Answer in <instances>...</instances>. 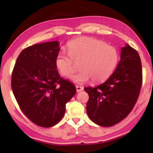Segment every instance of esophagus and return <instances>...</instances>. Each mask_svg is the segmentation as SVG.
I'll use <instances>...</instances> for the list:
<instances>
[{
    "label": "esophagus",
    "mask_w": 153,
    "mask_h": 153,
    "mask_svg": "<svg viewBox=\"0 0 153 153\" xmlns=\"http://www.w3.org/2000/svg\"><path fill=\"white\" fill-rule=\"evenodd\" d=\"M76 89L77 92H80L81 91H83V87L81 86H79V85H76Z\"/></svg>",
    "instance_id": "esophagus-1"
}]
</instances>
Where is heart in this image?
Listing matches in <instances>:
<instances>
[{
	"mask_svg": "<svg viewBox=\"0 0 153 153\" xmlns=\"http://www.w3.org/2000/svg\"><path fill=\"white\" fill-rule=\"evenodd\" d=\"M68 54L60 51L56 56L55 65L62 76L69 77L80 63L81 71L71 76L76 83L92 79L102 82L111 76L118 61V53L114 47L91 37H82L68 44Z\"/></svg>",
	"mask_w": 153,
	"mask_h": 153,
	"instance_id": "obj_1",
	"label": "heart"
}]
</instances>
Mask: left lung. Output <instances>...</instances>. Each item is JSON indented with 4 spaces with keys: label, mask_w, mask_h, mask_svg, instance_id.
<instances>
[{
    "label": "left lung",
    "mask_w": 153,
    "mask_h": 153,
    "mask_svg": "<svg viewBox=\"0 0 153 153\" xmlns=\"http://www.w3.org/2000/svg\"><path fill=\"white\" fill-rule=\"evenodd\" d=\"M143 81L141 58L126 44L121 49L120 60L105 82L95 88L85 87L88 94L86 111L98 125L111 127L128 116L139 97Z\"/></svg>",
    "instance_id": "left-lung-1"
}]
</instances>
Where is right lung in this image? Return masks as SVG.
<instances>
[{"mask_svg": "<svg viewBox=\"0 0 153 153\" xmlns=\"http://www.w3.org/2000/svg\"><path fill=\"white\" fill-rule=\"evenodd\" d=\"M58 41L26 48L16 59L12 89L21 110L35 125L53 127L64 116L65 104L76 88L61 78L55 65L60 51Z\"/></svg>", "mask_w": 153, "mask_h": 153, "instance_id": "obj_1", "label": "right lung"}]
</instances>
